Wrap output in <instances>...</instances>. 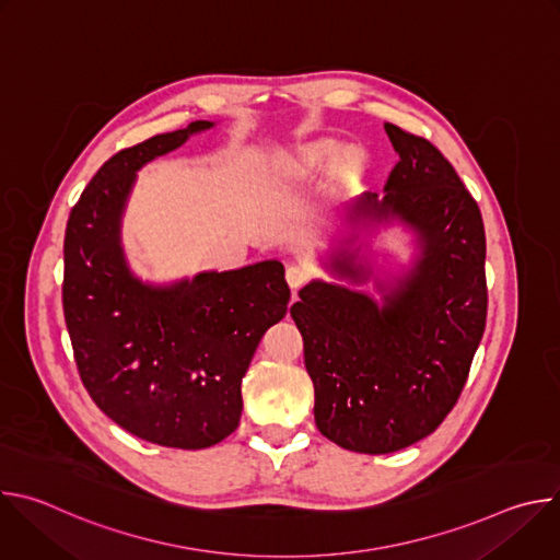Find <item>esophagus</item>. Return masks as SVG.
<instances>
[{"label":"esophagus","instance_id":"esophagus-1","mask_svg":"<svg viewBox=\"0 0 560 560\" xmlns=\"http://www.w3.org/2000/svg\"><path fill=\"white\" fill-rule=\"evenodd\" d=\"M285 279H288L290 288H301V285L307 281V270H305L303 266L292 264V266H288V270H285Z\"/></svg>","mask_w":560,"mask_h":560}]
</instances>
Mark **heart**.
Wrapping results in <instances>:
<instances>
[{
  "label": "heart",
  "mask_w": 560,
  "mask_h": 560,
  "mask_svg": "<svg viewBox=\"0 0 560 560\" xmlns=\"http://www.w3.org/2000/svg\"><path fill=\"white\" fill-rule=\"evenodd\" d=\"M341 152V145L335 139H316V141H307L303 145H299L285 162H283V171L290 177H312L316 173L330 171L337 162V156ZM359 156L357 152H348L343 159V166L352 168L357 166Z\"/></svg>",
  "instance_id": "1"
}]
</instances>
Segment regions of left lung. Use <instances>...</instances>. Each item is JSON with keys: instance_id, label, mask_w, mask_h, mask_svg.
Returning a JSON list of instances; mask_svg holds the SVG:
<instances>
[{"instance_id": "8db88e82", "label": "left lung", "mask_w": 560, "mask_h": 560, "mask_svg": "<svg viewBox=\"0 0 560 560\" xmlns=\"http://www.w3.org/2000/svg\"><path fill=\"white\" fill-rule=\"evenodd\" d=\"M398 162L385 197L363 195L357 217L408 223L421 259L378 305L312 281L290 307L314 383L318 432L343 450L387 454L432 434L456 406L488 316L486 230L452 164L428 139L385 124ZM365 279L361 266L337 261Z\"/></svg>"}]
</instances>
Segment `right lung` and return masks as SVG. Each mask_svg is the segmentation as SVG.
Segmentation results:
<instances>
[{"instance_id": "add662e5", "label": "right lung", "mask_w": 560, "mask_h": 560, "mask_svg": "<svg viewBox=\"0 0 560 560\" xmlns=\"http://www.w3.org/2000/svg\"><path fill=\"white\" fill-rule=\"evenodd\" d=\"M212 126L192 121L113 154L72 206L63 238V318L84 387L126 432L182 450L236 430L242 378L290 301L279 261L173 285H148L126 266L119 225L135 173Z\"/></svg>"}]
</instances>
